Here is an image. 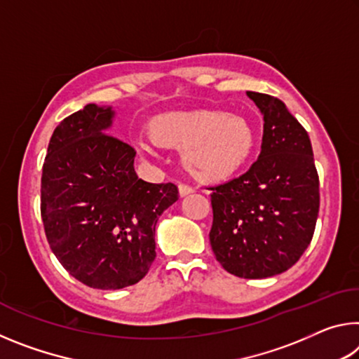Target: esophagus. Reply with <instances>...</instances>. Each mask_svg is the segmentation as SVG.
I'll return each mask as SVG.
<instances>
[{
    "mask_svg": "<svg viewBox=\"0 0 359 359\" xmlns=\"http://www.w3.org/2000/svg\"><path fill=\"white\" fill-rule=\"evenodd\" d=\"M193 193V188L190 185H185V184H180L179 185V194L182 198L184 196H188V194Z\"/></svg>",
    "mask_w": 359,
    "mask_h": 359,
    "instance_id": "esophagus-1",
    "label": "esophagus"
}]
</instances>
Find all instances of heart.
<instances>
[{
    "mask_svg": "<svg viewBox=\"0 0 359 359\" xmlns=\"http://www.w3.org/2000/svg\"><path fill=\"white\" fill-rule=\"evenodd\" d=\"M151 142L180 149L182 165L194 179L222 182L238 174L250 158L255 135L245 118L215 109L158 115L149 123ZM136 147L147 154L149 145Z\"/></svg>",
    "mask_w": 359,
    "mask_h": 359,
    "instance_id": "1",
    "label": "heart"
}]
</instances>
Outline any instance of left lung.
Segmentation results:
<instances>
[{"label": "left lung", "mask_w": 359, "mask_h": 359, "mask_svg": "<svg viewBox=\"0 0 359 359\" xmlns=\"http://www.w3.org/2000/svg\"><path fill=\"white\" fill-rule=\"evenodd\" d=\"M264 118L261 154L245 174L210 188L212 250L229 274L266 278L288 271L312 241L318 172L307 131L271 95L247 92Z\"/></svg>", "instance_id": "obj_1"}]
</instances>
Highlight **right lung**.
<instances>
[{
    "mask_svg": "<svg viewBox=\"0 0 359 359\" xmlns=\"http://www.w3.org/2000/svg\"><path fill=\"white\" fill-rule=\"evenodd\" d=\"M111 107L87 104L50 137L41 179V217L53 255L90 288L137 283L156 257L155 226L179 199L174 184L137 179L136 150L106 135Z\"/></svg>",
    "mask_w": 359,
    "mask_h": 359,
    "instance_id": "right-lung-1",
    "label": "right lung"
}]
</instances>
